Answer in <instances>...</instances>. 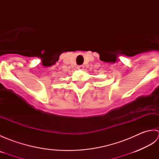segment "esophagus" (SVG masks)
Returning <instances> with one entry per match:
<instances>
[{
    "mask_svg": "<svg viewBox=\"0 0 159 159\" xmlns=\"http://www.w3.org/2000/svg\"><path fill=\"white\" fill-rule=\"evenodd\" d=\"M84 67H85V66H84L83 65L78 66H77V68H78V69H79V70H83L84 69Z\"/></svg>",
    "mask_w": 159,
    "mask_h": 159,
    "instance_id": "34e87169",
    "label": "esophagus"
}]
</instances>
